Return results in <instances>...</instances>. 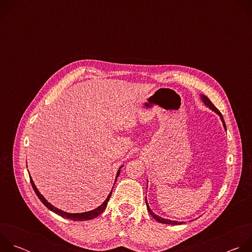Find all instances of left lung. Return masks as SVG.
<instances>
[{
	"label": "left lung",
	"mask_w": 252,
	"mask_h": 252,
	"mask_svg": "<svg viewBox=\"0 0 252 252\" xmlns=\"http://www.w3.org/2000/svg\"><path fill=\"white\" fill-rule=\"evenodd\" d=\"M201 99H202V101H203V102H204V103L209 107L210 110L214 111L215 113H217V114L220 117V119H221V121H222V124H223V126H224V128H225V130H226V126H225V123H224L223 117H222V115L220 114V112L217 109V107L214 106V104L210 101V99H209L207 96H205V95H202V94H201ZM146 203H147V207H148V210H149L150 214L152 215V217H153L156 220H158V222H160V223H164V224H173V225H177V224H182V223H183V222H177V221H173V220H164V219H162V218L158 217V215L155 214V213L151 210V208H150V206H149V203H148V201H147V196H146Z\"/></svg>",
	"instance_id": "1"
}]
</instances>
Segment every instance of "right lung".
Here are the masks:
<instances>
[{
	"label": "right lung",
	"mask_w": 252,
	"mask_h": 252,
	"mask_svg": "<svg viewBox=\"0 0 252 252\" xmlns=\"http://www.w3.org/2000/svg\"><path fill=\"white\" fill-rule=\"evenodd\" d=\"M120 172H121V169L118 170L117 177L119 176ZM30 181H31V185H32V189L34 190L35 194H37V196L40 198V200H41L50 210H52V211H54L55 213L61 215L62 218H64V219H67V220H75V221L90 220H93V219L98 217V215L105 209V207H106V205H107V202H109V200H110V198H111V195H112V192H113V190H112L111 193L109 194V196H107L106 199L103 201V203L100 204L98 207H96V208L94 209V210H91V211H88V212H83V213H67V212H64V211H63V210H61V209H58L57 207L53 206L50 202H48V201L45 199V197L39 192L38 189L35 188V186H34V184H33V182H32V179L31 176H30ZM116 181H117V179H116Z\"/></svg>",
	"instance_id": "obj_1"
}]
</instances>
